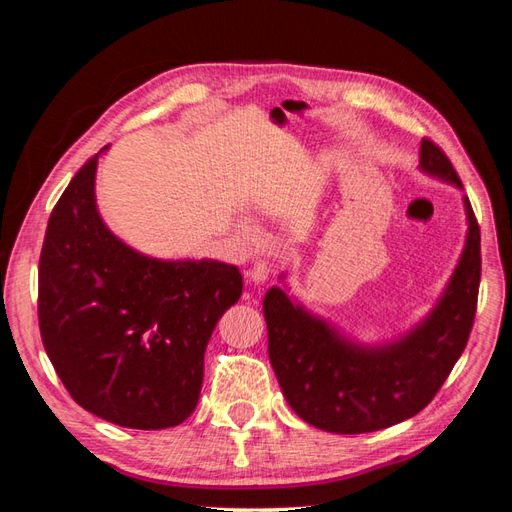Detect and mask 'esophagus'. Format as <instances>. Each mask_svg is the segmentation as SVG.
<instances>
[{"mask_svg": "<svg viewBox=\"0 0 512 512\" xmlns=\"http://www.w3.org/2000/svg\"><path fill=\"white\" fill-rule=\"evenodd\" d=\"M271 275V265L267 260H258L256 265L250 269V280L254 284H265Z\"/></svg>", "mask_w": 512, "mask_h": 512, "instance_id": "1", "label": "esophagus"}]
</instances>
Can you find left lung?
Returning a JSON list of instances; mask_svg holds the SVG:
<instances>
[{"label": "left lung", "mask_w": 512, "mask_h": 512, "mask_svg": "<svg viewBox=\"0 0 512 512\" xmlns=\"http://www.w3.org/2000/svg\"><path fill=\"white\" fill-rule=\"evenodd\" d=\"M423 173L463 190L444 151L423 138ZM468 237L457 267L431 312L389 344L348 339L335 324L307 312L280 286L262 301L269 359L290 408L331 433H367L421 412L451 374L474 324L480 284V228L463 196ZM284 280V275H280Z\"/></svg>", "instance_id": "obj_1"}]
</instances>
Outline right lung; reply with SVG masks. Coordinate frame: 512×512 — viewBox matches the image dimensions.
Wrapping results in <instances>:
<instances>
[{
	"label": "right lung",
	"instance_id": "right-lung-1",
	"mask_svg": "<svg viewBox=\"0 0 512 512\" xmlns=\"http://www.w3.org/2000/svg\"><path fill=\"white\" fill-rule=\"evenodd\" d=\"M98 156L74 175L46 226L42 344L87 412L130 429L175 427L198 404L207 344L243 277L220 260H160L117 239L96 205Z\"/></svg>",
	"mask_w": 512,
	"mask_h": 512
}]
</instances>
